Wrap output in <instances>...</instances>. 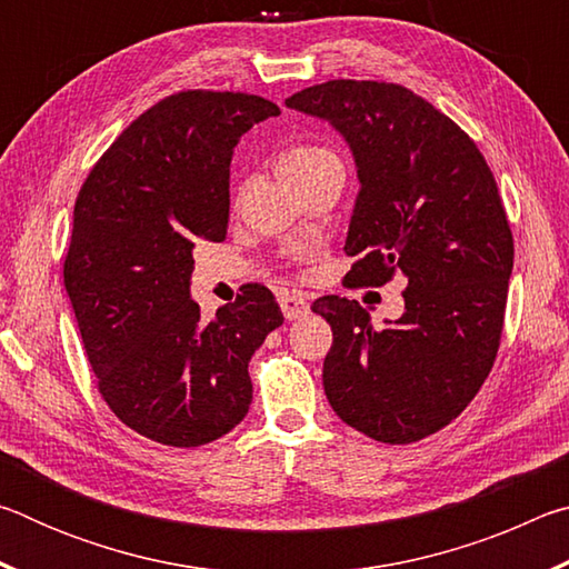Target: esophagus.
<instances>
[{
	"mask_svg": "<svg viewBox=\"0 0 569 569\" xmlns=\"http://www.w3.org/2000/svg\"><path fill=\"white\" fill-rule=\"evenodd\" d=\"M278 303H281V311L288 321H296V319H303V316L311 311V306H308V301L303 296L298 293H281V298H278Z\"/></svg>",
	"mask_w": 569,
	"mask_h": 569,
	"instance_id": "34e87169",
	"label": "esophagus"
}]
</instances>
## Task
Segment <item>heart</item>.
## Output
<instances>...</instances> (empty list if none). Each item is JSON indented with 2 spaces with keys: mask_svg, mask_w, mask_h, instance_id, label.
Masks as SVG:
<instances>
[{
  "mask_svg": "<svg viewBox=\"0 0 569 569\" xmlns=\"http://www.w3.org/2000/svg\"><path fill=\"white\" fill-rule=\"evenodd\" d=\"M331 166H341L339 156L329 148L316 146V142H301V146L288 148L278 160V170H281L286 182L308 180Z\"/></svg>",
  "mask_w": 569,
  "mask_h": 569,
  "instance_id": "obj_1",
  "label": "heart"
}]
</instances>
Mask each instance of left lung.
I'll use <instances>...</instances> for the list:
<instances>
[{"mask_svg":"<svg viewBox=\"0 0 569 569\" xmlns=\"http://www.w3.org/2000/svg\"><path fill=\"white\" fill-rule=\"evenodd\" d=\"M286 108L331 122L353 152L346 281H407L387 329L359 301H313L333 331L326 399L361 435L411 445L467 409L502 339L515 243L495 176L457 122L401 84L329 80Z\"/></svg>","mask_w":569,"mask_h":569,"instance_id":"8db88e82","label":"left lung"}]
</instances>
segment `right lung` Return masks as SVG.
I'll list each match as a JSON object with an SVG mask.
<instances>
[{
  "label": "right lung",
  "instance_id": "obj_1",
  "mask_svg": "<svg viewBox=\"0 0 569 569\" xmlns=\"http://www.w3.org/2000/svg\"><path fill=\"white\" fill-rule=\"evenodd\" d=\"M276 114L258 94H170L120 132L77 196L64 288L84 353L114 417L158 445L200 447L243 421L250 356L283 323L258 283L213 321L190 298L192 248L226 238L233 148Z\"/></svg>",
  "mask_w": 569,
  "mask_h": 569
}]
</instances>
